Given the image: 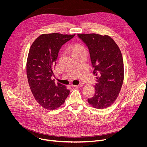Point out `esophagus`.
<instances>
[{
  "label": "esophagus",
  "instance_id": "obj_1",
  "mask_svg": "<svg viewBox=\"0 0 147 147\" xmlns=\"http://www.w3.org/2000/svg\"><path fill=\"white\" fill-rule=\"evenodd\" d=\"M82 84H79V85H74V86H73V87H75V88H81V87H82Z\"/></svg>",
  "mask_w": 147,
  "mask_h": 147
}]
</instances>
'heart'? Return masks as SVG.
<instances>
[{"mask_svg": "<svg viewBox=\"0 0 147 147\" xmlns=\"http://www.w3.org/2000/svg\"><path fill=\"white\" fill-rule=\"evenodd\" d=\"M70 50L73 55L80 53H86V49L85 47L78 43H76L72 45L70 47Z\"/></svg>", "mask_w": 147, "mask_h": 147, "instance_id": "b5f03b06", "label": "heart"}]
</instances>
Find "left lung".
Here are the masks:
<instances>
[{
  "label": "left lung",
  "mask_w": 147,
  "mask_h": 147,
  "mask_svg": "<svg viewBox=\"0 0 147 147\" xmlns=\"http://www.w3.org/2000/svg\"><path fill=\"white\" fill-rule=\"evenodd\" d=\"M89 49L96 83L95 94L88 99L94 108H108L117 98L124 80V64L121 51L109 35L79 34Z\"/></svg>",
  "instance_id": "obj_1"
}]
</instances>
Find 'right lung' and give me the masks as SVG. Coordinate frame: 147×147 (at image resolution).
Here are the masks:
<instances>
[{"mask_svg":"<svg viewBox=\"0 0 147 147\" xmlns=\"http://www.w3.org/2000/svg\"><path fill=\"white\" fill-rule=\"evenodd\" d=\"M73 35L43 34L31 45L27 60V76L36 101L48 110L57 109L65 102L70 91L64 85L51 79L61 45Z\"/></svg>","mask_w":147,"mask_h":147,"instance_id":"right-lung-1","label":"right lung"}]
</instances>
